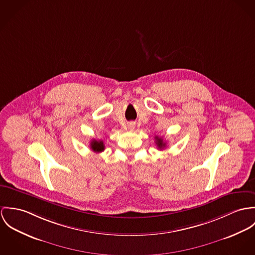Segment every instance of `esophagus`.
Wrapping results in <instances>:
<instances>
[{"label": "esophagus", "mask_w": 255, "mask_h": 255, "mask_svg": "<svg viewBox=\"0 0 255 255\" xmlns=\"http://www.w3.org/2000/svg\"><path fill=\"white\" fill-rule=\"evenodd\" d=\"M128 128H129L130 130H133V129L135 128V123H134V122L129 123V124H128Z\"/></svg>", "instance_id": "obj_1"}]
</instances>
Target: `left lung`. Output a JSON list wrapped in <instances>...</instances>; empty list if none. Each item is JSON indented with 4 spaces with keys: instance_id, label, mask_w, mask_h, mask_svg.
<instances>
[{
    "instance_id": "1",
    "label": "left lung",
    "mask_w": 255,
    "mask_h": 255,
    "mask_svg": "<svg viewBox=\"0 0 255 255\" xmlns=\"http://www.w3.org/2000/svg\"><path fill=\"white\" fill-rule=\"evenodd\" d=\"M155 143L157 144V147L160 149H162L166 146V142L163 141L162 138H159V137H155Z\"/></svg>"
}]
</instances>
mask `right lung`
<instances>
[{
  "mask_svg": "<svg viewBox=\"0 0 255 255\" xmlns=\"http://www.w3.org/2000/svg\"><path fill=\"white\" fill-rule=\"evenodd\" d=\"M91 148L95 151V152H101L105 149V144L103 141H97V140H92L91 141Z\"/></svg>",
  "mask_w": 255,
  "mask_h": 255,
  "instance_id": "add662e5",
  "label": "right lung"
}]
</instances>
